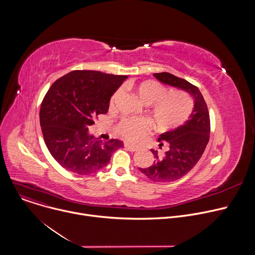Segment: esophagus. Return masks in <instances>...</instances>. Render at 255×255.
Listing matches in <instances>:
<instances>
[{
    "mask_svg": "<svg viewBox=\"0 0 255 255\" xmlns=\"http://www.w3.org/2000/svg\"><path fill=\"white\" fill-rule=\"evenodd\" d=\"M124 146H125L129 151H131V152H134V151L138 150V148H137L136 146H134V145H131V144L127 143V142L124 144Z\"/></svg>",
    "mask_w": 255,
    "mask_h": 255,
    "instance_id": "obj_1",
    "label": "esophagus"
}]
</instances>
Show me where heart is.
<instances>
[{"label": "heart", "instance_id": "obj_1", "mask_svg": "<svg viewBox=\"0 0 255 255\" xmlns=\"http://www.w3.org/2000/svg\"><path fill=\"white\" fill-rule=\"evenodd\" d=\"M132 88L145 104L150 105L151 120L159 129H171L183 124L192 112V100L184 92L166 93V89L155 81H145L132 85ZM121 93V89L117 90L111 102L114 103ZM148 130V122L142 118H125L117 126L118 133L131 142L143 139Z\"/></svg>", "mask_w": 255, "mask_h": 255}]
</instances>
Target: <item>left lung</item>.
<instances>
[{
    "instance_id": "8db88e82",
    "label": "left lung",
    "mask_w": 255,
    "mask_h": 255,
    "mask_svg": "<svg viewBox=\"0 0 255 255\" xmlns=\"http://www.w3.org/2000/svg\"><path fill=\"white\" fill-rule=\"evenodd\" d=\"M153 76L162 84L180 89L194 98V109L189 119L172 130L159 135V148L166 147L163 154L151 149L154 162L139 170L156 183L173 181L186 175L202 157L210 138V116L207 104L200 90L188 81L168 72Z\"/></svg>"
}]
</instances>
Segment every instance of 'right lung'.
<instances>
[{"label": "right lung", "mask_w": 255, "mask_h": 255, "mask_svg": "<svg viewBox=\"0 0 255 255\" xmlns=\"http://www.w3.org/2000/svg\"><path fill=\"white\" fill-rule=\"evenodd\" d=\"M97 70H74L55 81L40 108L44 142L53 158L66 170L94 173L123 147L118 139L102 141L89 134L95 117L106 114L111 97L127 79Z\"/></svg>", "instance_id": "1"}]
</instances>
